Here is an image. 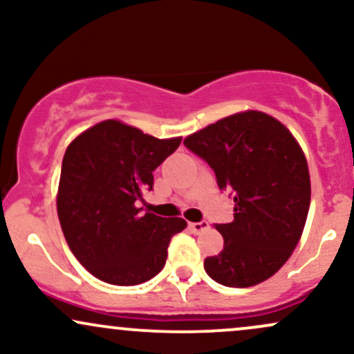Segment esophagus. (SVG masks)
Segmentation results:
<instances>
[{
	"label": "esophagus",
	"mask_w": 354,
	"mask_h": 354,
	"mask_svg": "<svg viewBox=\"0 0 354 354\" xmlns=\"http://www.w3.org/2000/svg\"><path fill=\"white\" fill-rule=\"evenodd\" d=\"M188 228L191 230V233L194 234H200L203 233L205 230L209 228V223L208 221H200V223H189Z\"/></svg>",
	"instance_id": "1"
}]
</instances>
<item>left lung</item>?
I'll return each mask as SVG.
<instances>
[{
    "label": "left lung",
    "instance_id": "1",
    "mask_svg": "<svg viewBox=\"0 0 354 354\" xmlns=\"http://www.w3.org/2000/svg\"><path fill=\"white\" fill-rule=\"evenodd\" d=\"M234 194V219L216 225L221 253L205 259L211 279L230 288L266 281L301 239L311 201L308 161L290 129L256 109L234 113L185 138Z\"/></svg>",
    "mask_w": 354,
    "mask_h": 354
}]
</instances>
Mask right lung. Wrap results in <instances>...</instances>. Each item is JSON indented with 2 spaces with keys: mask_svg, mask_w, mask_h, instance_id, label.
<instances>
[{
  "mask_svg": "<svg viewBox=\"0 0 354 354\" xmlns=\"http://www.w3.org/2000/svg\"><path fill=\"white\" fill-rule=\"evenodd\" d=\"M181 138L160 140L120 120H104L71 141L61 166L56 208L76 259L116 286L141 284L163 270L183 218L140 214L136 201L153 189V171Z\"/></svg>",
  "mask_w": 354,
  "mask_h": 354,
  "instance_id": "add662e5",
  "label": "right lung"
}]
</instances>
